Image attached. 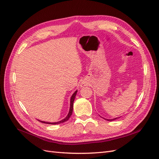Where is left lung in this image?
I'll return each mask as SVG.
<instances>
[{
	"instance_id": "obj_1",
	"label": "left lung",
	"mask_w": 159,
	"mask_h": 159,
	"mask_svg": "<svg viewBox=\"0 0 159 159\" xmlns=\"http://www.w3.org/2000/svg\"><path fill=\"white\" fill-rule=\"evenodd\" d=\"M121 117H116V118H114V119H105V118H103V117H102V118H103L104 119H105V120H107V121H114V120H115V119H119V118H120Z\"/></svg>"
}]
</instances>
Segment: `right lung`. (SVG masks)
Segmentation results:
<instances>
[{"mask_svg":"<svg viewBox=\"0 0 159 159\" xmlns=\"http://www.w3.org/2000/svg\"><path fill=\"white\" fill-rule=\"evenodd\" d=\"M77 92H78V90H76L75 92L73 93V95H71V97L70 98V110H69V113L67 115V116L64 119L61 120L60 121H57V122H54V123H51V122H46V121H40V120H38V121L42 122V123H46V124H52V125H56V124H60V123H64L66 121H68L69 119V118L71 117V115L72 114V112H73V105H74V99L75 98V95L77 94Z\"/></svg>","mask_w":159,"mask_h":159,"instance_id":"obj_1","label":"right lung"}]
</instances>
